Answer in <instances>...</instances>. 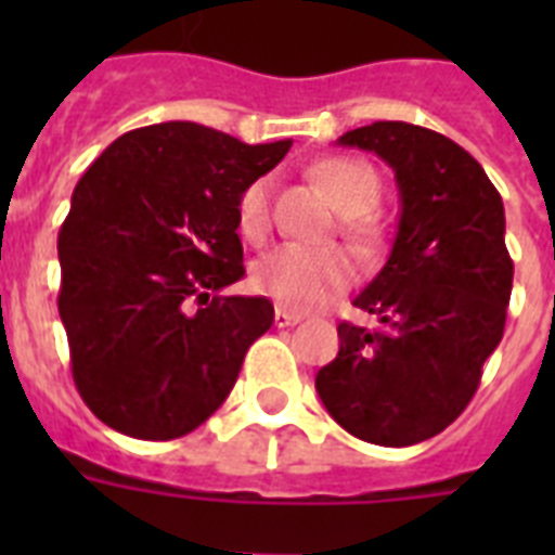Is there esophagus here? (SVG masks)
Wrapping results in <instances>:
<instances>
[{
  "label": "esophagus",
  "instance_id": "34e87169",
  "mask_svg": "<svg viewBox=\"0 0 555 555\" xmlns=\"http://www.w3.org/2000/svg\"><path fill=\"white\" fill-rule=\"evenodd\" d=\"M273 320H276L279 328H291V325H296V322H302V313L291 311V308H282V305H279L276 313H273Z\"/></svg>",
  "mask_w": 555,
  "mask_h": 555
}]
</instances>
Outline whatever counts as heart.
I'll use <instances>...</instances> for the list:
<instances>
[{
	"instance_id": "1",
	"label": "heart",
	"mask_w": 555,
	"mask_h": 555,
	"mask_svg": "<svg viewBox=\"0 0 555 555\" xmlns=\"http://www.w3.org/2000/svg\"><path fill=\"white\" fill-rule=\"evenodd\" d=\"M311 176L343 212V233L363 250L377 247L379 227L371 218V209L379 201L377 172L363 160L337 155V158L317 160ZM235 224L247 242L261 244L268 238L273 224V184L268 176L253 178L244 186L235 201ZM250 282L273 302L294 311H313L354 285L357 261L343 247L282 244L253 264Z\"/></svg>"
}]
</instances>
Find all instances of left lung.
<instances>
[{
	"label": "left lung",
	"mask_w": 555,
	"mask_h": 555,
	"mask_svg": "<svg viewBox=\"0 0 555 555\" xmlns=\"http://www.w3.org/2000/svg\"><path fill=\"white\" fill-rule=\"evenodd\" d=\"M339 143L395 169L400 224L386 268L354 299L379 325L339 322V354L320 369L317 391L354 438L412 447L464 412L504 337L513 291L504 204L447 134L377 120Z\"/></svg>",
	"instance_id": "left-lung-1"
}]
</instances>
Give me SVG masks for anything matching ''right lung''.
Instances as JSON below:
<instances>
[{
  "label": "right lung",
  "instance_id": "right-lung-1",
  "mask_svg": "<svg viewBox=\"0 0 555 555\" xmlns=\"http://www.w3.org/2000/svg\"><path fill=\"white\" fill-rule=\"evenodd\" d=\"M287 150L172 120L117 138L74 186L56 308L74 386L106 426L172 440L227 400L273 325L264 296H218L244 276L235 201Z\"/></svg>",
  "mask_w": 555,
  "mask_h": 555
}]
</instances>
